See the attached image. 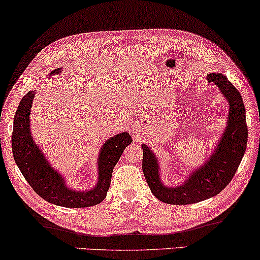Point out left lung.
<instances>
[{"instance_id": "left-lung-1", "label": "left lung", "mask_w": 260, "mask_h": 260, "mask_svg": "<svg viewBox=\"0 0 260 260\" xmlns=\"http://www.w3.org/2000/svg\"><path fill=\"white\" fill-rule=\"evenodd\" d=\"M207 80L217 85L230 105L228 126L212 157L192 172L180 186L167 187L159 179L155 155L146 145H142L143 175L152 194L166 204H194L219 194L233 179L244 156L248 143V126L241 93L222 74H209Z\"/></svg>"}]
</instances>
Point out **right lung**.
I'll list each match as a JSON object with an SVG mask.
<instances>
[{
    "label": "right lung",
    "mask_w": 260,
    "mask_h": 260,
    "mask_svg": "<svg viewBox=\"0 0 260 260\" xmlns=\"http://www.w3.org/2000/svg\"><path fill=\"white\" fill-rule=\"evenodd\" d=\"M60 72L59 68L51 74H59ZM35 94L36 91H28L20 101L15 113L11 137L12 154L24 178L37 194L51 204L62 207L82 208L102 203L109 191L113 168L125 148L132 143L131 135L122 132L104 143L98 158L100 178L96 187L86 192L73 191L66 186L59 172L48 166L43 152L31 138L30 112Z\"/></svg>",
    "instance_id": "add662e5"
}]
</instances>
